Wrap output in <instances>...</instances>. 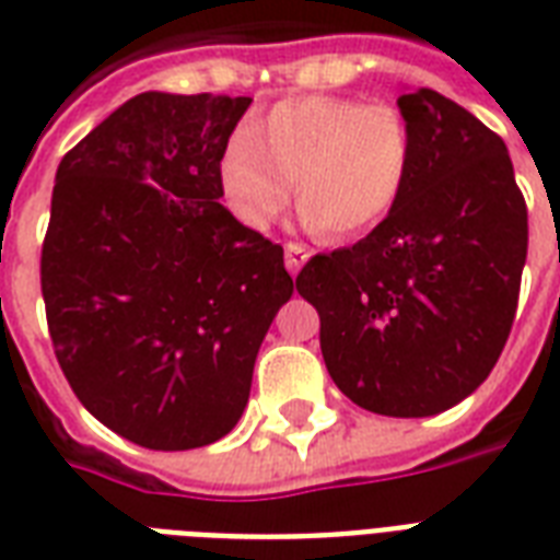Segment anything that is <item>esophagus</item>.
Segmentation results:
<instances>
[{
    "label": "esophagus",
    "instance_id": "esophagus-1",
    "mask_svg": "<svg viewBox=\"0 0 560 560\" xmlns=\"http://www.w3.org/2000/svg\"><path fill=\"white\" fill-rule=\"evenodd\" d=\"M307 249L302 244H293V241H290V244H284V267H288L290 270V276H296L299 270H302V264L307 261Z\"/></svg>",
    "mask_w": 560,
    "mask_h": 560
}]
</instances>
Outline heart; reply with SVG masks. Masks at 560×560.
I'll return each instance as SVG.
<instances>
[{
  "mask_svg": "<svg viewBox=\"0 0 560 560\" xmlns=\"http://www.w3.org/2000/svg\"><path fill=\"white\" fill-rule=\"evenodd\" d=\"M412 144L404 118L340 95L279 101L220 156V188L246 226L279 218L296 183L305 220L331 241L366 235L404 197Z\"/></svg>",
  "mask_w": 560,
  "mask_h": 560,
  "instance_id": "b5f03b06",
  "label": "heart"
}]
</instances>
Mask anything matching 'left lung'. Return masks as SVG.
Here are the masks:
<instances>
[{
  "mask_svg": "<svg viewBox=\"0 0 560 560\" xmlns=\"http://www.w3.org/2000/svg\"><path fill=\"white\" fill-rule=\"evenodd\" d=\"M412 165L404 197L354 246L296 279L319 349L358 407L392 418L451 409L486 381L512 331L529 244L505 142L435 90L400 95Z\"/></svg>",
  "mask_w": 560,
  "mask_h": 560,
  "instance_id": "1",
  "label": "left lung"
}]
</instances>
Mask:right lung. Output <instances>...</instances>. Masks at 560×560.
I'll return each instance as SVG.
<instances>
[{"label": "right lung", "instance_id": "right-lung-1", "mask_svg": "<svg viewBox=\"0 0 560 560\" xmlns=\"http://www.w3.org/2000/svg\"><path fill=\"white\" fill-rule=\"evenodd\" d=\"M253 98L142 92L66 153L39 284L83 407L151 451L223 439L249 400L284 249L220 206V156Z\"/></svg>", "mask_w": 560, "mask_h": 560}]
</instances>
